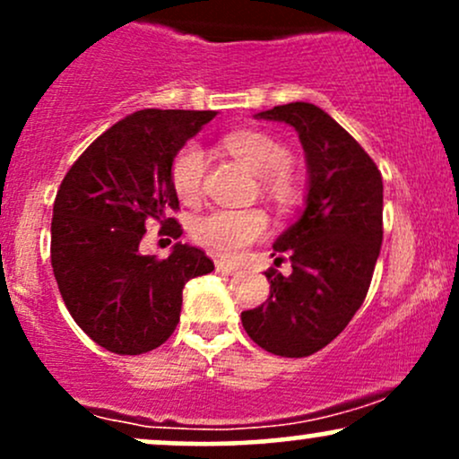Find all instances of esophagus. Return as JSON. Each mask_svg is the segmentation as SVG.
<instances>
[{
    "instance_id": "1",
    "label": "esophagus",
    "mask_w": 459,
    "mask_h": 459,
    "mask_svg": "<svg viewBox=\"0 0 459 459\" xmlns=\"http://www.w3.org/2000/svg\"><path fill=\"white\" fill-rule=\"evenodd\" d=\"M215 270L222 272V273H237V272H239V267L233 265V263H226L222 259H218V261H215Z\"/></svg>"
}]
</instances>
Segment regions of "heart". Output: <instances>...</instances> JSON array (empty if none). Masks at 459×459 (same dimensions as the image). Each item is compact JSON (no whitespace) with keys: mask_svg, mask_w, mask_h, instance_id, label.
I'll list each match as a JSON object with an SVG mask.
<instances>
[{"mask_svg":"<svg viewBox=\"0 0 459 459\" xmlns=\"http://www.w3.org/2000/svg\"><path fill=\"white\" fill-rule=\"evenodd\" d=\"M224 146L250 170L261 175L263 189L278 203H291L296 196V181L289 172L291 152L287 146L263 131H235L224 138ZM207 155L196 142H187L170 161V183L178 200L196 203L203 194ZM267 215L261 209H213L194 224V237L200 246L215 255L235 259L247 246L267 233Z\"/></svg>","mask_w":459,"mask_h":459,"instance_id":"obj_1","label":"heart"}]
</instances>
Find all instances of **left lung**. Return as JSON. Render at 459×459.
<instances>
[{
	"instance_id": "1",
	"label": "left lung",
	"mask_w": 459,
	"mask_h": 459,
	"mask_svg": "<svg viewBox=\"0 0 459 459\" xmlns=\"http://www.w3.org/2000/svg\"><path fill=\"white\" fill-rule=\"evenodd\" d=\"M259 118L298 131L308 196L302 218L273 244L287 252L293 272L282 276L270 267V298L244 310L241 324L270 354L304 358L334 341L365 302L384 235L382 172L317 105H276Z\"/></svg>"
}]
</instances>
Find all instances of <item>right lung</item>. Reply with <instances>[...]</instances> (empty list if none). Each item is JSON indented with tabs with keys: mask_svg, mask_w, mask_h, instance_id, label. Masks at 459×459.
I'll return each mask as SVG.
<instances>
[{
	"mask_svg": "<svg viewBox=\"0 0 459 459\" xmlns=\"http://www.w3.org/2000/svg\"><path fill=\"white\" fill-rule=\"evenodd\" d=\"M212 109H140L112 125L62 178L51 220V267L68 313L88 336L120 356L170 339L183 287L213 270L198 247L177 244L168 259L142 255L146 222L178 239V198L170 183L175 152Z\"/></svg>",
	"mask_w": 459,
	"mask_h": 459,
	"instance_id": "right-lung-1",
	"label": "right lung"
}]
</instances>
